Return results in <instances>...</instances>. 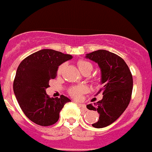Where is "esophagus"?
Returning a JSON list of instances; mask_svg holds the SVG:
<instances>
[{
	"mask_svg": "<svg viewBox=\"0 0 152 152\" xmlns=\"http://www.w3.org/2000/svg\"><path fill=\"white\" fill-rule=\"evenodd\" d=\"M77 105H78L80 108L82 109V110H87V107H86V105L85 104H84V103H77Z\"/></svg>",
	"mask_w": 152,
	"mask_h": 152,
	"instance_id": "obj_1",
	"label": "esophagus"
}]
</instances>
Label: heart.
I'll use <instances>...</instances> for the list:
<instances>
[{
    "instance_id": "obj_1",
    "label": "heart",
    "mask_w": 152,
    "mask_h": 152,
    "mask_svg": "<svg viewBox=\"0 0 152 152\" xmlns=\"http://www.w3.org/2000/svg\"><path fill=\"white\" fill-rule=\"evenodd\" d=\"M77 66H78L79 69L83 74L85 73H89L91 74V72L93 71V68L94 66L93 64H91L89 61H86V60H79L77 61ZM64 68V64H61L59 67H58V73L60 74L63 71V69ZM87 89L83 85H78V86H75V87H72L69 89V94L70 95L73 97L76 98V99H79L80 98L81 95L86 92Z\"/></svg>"
}]
</instances>
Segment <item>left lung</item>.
Wrapping results in <instances>:
<instances>
[{"label":"left lung","instance_id":"8db88e82","mask_svg":"<svg viewBox=\"0 0 152 152\" xmlns=\"http://www.w3.org/2000/svg\"><path fill=\"white\" fill-rule=\"evenodd\" d=\"M86 58L97 63L101 72V84L104 86L96 94L101 93L103 98L94 105H87V108L100 114L99 120L92 126L103 128L116 121L128 107L133 87L132 75L124 60L109 51H94Z\"/></svg>","mask_w":152,"mask_h":152}]
</instances>
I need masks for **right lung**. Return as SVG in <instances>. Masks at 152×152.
Instances as JSON below:
<instances>
[{
    "label": "right lung",
    "instance_id": "right-lung-1",
    "mask_svg": "<svg viewBox=\"0 0 152 152\" xmlns=\"http://www.w3.org/2000/svg\"><path fill=\"white\" fill-rule=\"evenodd\" d=\"M72 58L71 55L42 49L24 58L17 68L13 92L23 112L36 124H55L64 104L71 101L64 95L50 97L45 90L49 87V80L56 77L60 64Z\"/></svg>",
    "mask_w": 152,
    "mask_h": 152
}]
</instances>
